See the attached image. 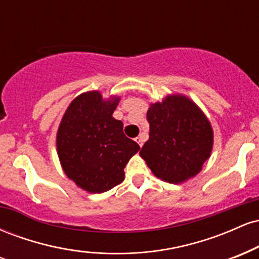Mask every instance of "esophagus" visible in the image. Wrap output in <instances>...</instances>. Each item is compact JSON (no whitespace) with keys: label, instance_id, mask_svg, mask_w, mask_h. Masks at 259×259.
Segmentation results:
<instances>
[{"label":"esophagus","instance_id":"esophagus-1","mask_svg":"<svg viewBox=\"0 0 259 259\" xmlns=\"http://www.w3.org/2000/svg\"><path fill=\"white\" fill-rule=\"evenodd\" d=\"M135 141L138 142L140 147H142V145H144V139H142V136H141V135L138 136V138H135Z\"/></svg>","mask_w":259,"mask_h":259}]
</instances>
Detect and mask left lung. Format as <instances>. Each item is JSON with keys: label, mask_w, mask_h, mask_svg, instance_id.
<instances>
[{"label": "left lung", "mask_w": 259, "mask_h": 259, "mask_svg": "<svg viewBox=\"0 0 259 259\" xmlns=\"http://www.w3.org/2000/svg\"><path fill=\"white\" fill-rule=\"evenodd\" d=\"M150 138L140 151L154 177L169 184L197 175L213 148V127L191 99L171 94L147 111Z\"/></svg>", "instance_id": "obj_1"}]
</instances>
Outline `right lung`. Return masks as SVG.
<instances>
[{
	"mask_svg": "<svg viewBox=\"0 0 259 259\" xmlns=\"http://www.w3.org/2000/svg\"><path fill=\"white\" fill-rule=\"evenodd\" d=\"M120 96L88 91L76 96L59 123L56 146L64 174L91 194H102L124 181V168L140 150L113 118Z\"/></svg>",
	"mask_w": 259,
	"mask_h": 259,
	"instance_id": "add662e5",
	"label": "right lung"
}]
</instances>
